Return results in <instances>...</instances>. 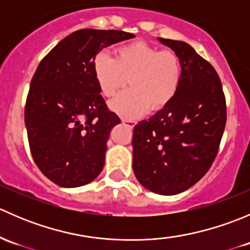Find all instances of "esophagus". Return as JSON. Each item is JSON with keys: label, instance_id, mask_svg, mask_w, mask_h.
<instances>
[{"label": "esophagus", "instance_id": "obj_1", "mask_svg": "<svg viewBox=\"0 0 250 250\" xmlns=\"http://www.w3.org/2000/svg\"><path fill=\"white\" fill-rule=\"evenodd\" d=\"M122 123L127 125L129 128H133L135 125V121L133 120H127V118H122Z\"/></svg>", "mask_w": 250, "mask_h": 250}]
</instances>
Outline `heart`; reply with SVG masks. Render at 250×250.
<instances>
[{"label": "heart", "instance_id": "heart-1", "mask_svg": "<svg viewBox=\"0 0 250 250\" xmlns=\"http://www.w3.org/2000/svg\"><path fill=\"white\" fill-rule=\"evenodd\" d=\"M92 67L98 88L106 98L113 97L125 77H129L130 89L110 103V109L127 120L139 117L148 109L157 111L170 104L184 76L178 53L161 50L144 41L120 46L115 58L99 52Z\"/></svg>", "mask_w": 250, "mask_h": 250}]
</instances>
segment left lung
<instances>
[{
	"label": "left lung",
	"instance_id": "8db88e82",
	"mask_svg": "<svg viewBox=\"0 0 250 250\" xmlns=\"http://www.w3.org/2000/svg\"><path fill=\"white\" fill-rule=\"evenodd\" d=\"M181 58L184 76L170 104L133 132V170L144 188L176 195L209 170L226 125V100L218 72L183 41L158 37Z\"/></svg>",
	"mask_w": 250,
	"mask_h": 250
}]
</instances>
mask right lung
I'll list each match as a JSON object with an SVG mask.
<instances>
[{
    "label": "right lung",
    "mask_w": 250,
    "mask_h": 250,
    "mask_svg": "<svg viewBox=\"0 0 250 250\" xmlns=\"http://www.w3.org/2000/svg\"><path fill=\"white\" fill-rule=\"evenodd\" d=\"M133 37L121 30H77L48 53L32 77L25 105L30 151L62 188L83 186L102 173L109 134L121 120L100 94L93 59Z\"/></svg>",
    "instance_id": "obj_1"
}]
</instances>
